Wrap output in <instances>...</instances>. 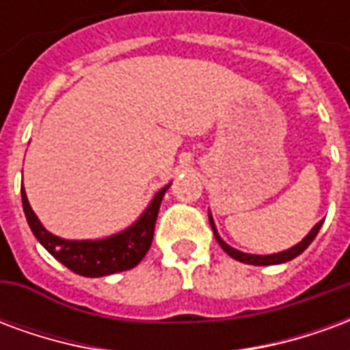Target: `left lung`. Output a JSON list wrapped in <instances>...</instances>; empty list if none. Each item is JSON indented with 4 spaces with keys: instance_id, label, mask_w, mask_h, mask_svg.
<instances>
[{
    "instance_id": "8db88e82",
    "label": "left lung",
    "mask_w": 350,
    "mask_h": 350,
    "mask_svg": "<svg viewBox=\"0 0 350 350\" xmlns=\"http://www.w3.org/2000/svg\"><path fill=\"white\" fill-rule=\"evenodd\" d=\"M210 225H212L213 228V236H215V240H217V243L223 247V251H225L227 255H230V257L236 258V260H240V262L253 264V266H270V264H281V262H286V260H293L294 257H298L300 253H304V251L308 250V245L315 240V236L319 234V230H321V227H323V221H319L315 227L311 228V232H309V234L306 236L298 245H294V247H291V250H286V251H281V253H275V255H247V253H242V251L232 250L230 245H227V243L223 242V240L219 238L217 230H215V225H213L212 215H210Z\"/></svg>"
}]
</instances>
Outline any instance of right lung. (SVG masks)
Returning <instances> with one entry per match:
<instances>
[{"label": "right lung", "instance_id": "1", "mask_svg": "<svg viewBox=\"0 0 350 350\" xmlns=\"http://www.w3.org/2000/svg\"><path fill=\"white\" fill-rule=\"evenodd\" d=\"M167 189L168 185L153 197L152 204L148 206V210L133 227L120 234L110 236L105 240H95V242L92 240L71 242V240H62L57 236L50 234L31 210L24 187H22V206H24V213H26L31 232L52 257L57 258L75 273L86 275V278H103L116 271L131 270L144 258L152 245L153 228H155V221L159 213L161 200Z\"/></svg>", "mask_w": 350, "mask_h": 350}]
</instances>
